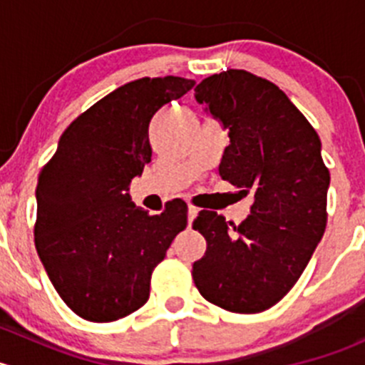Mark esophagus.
I'll use <instances>...</instances> for the list:
<instances>
[{"instance_id": "1", "label": "esophagus", "mask_w": 365, "mask_h": 365, "mask_svg": "<svg viewBox=\"0 0 365 365\" xmlns=\"http://www.w3.org/2000/svg\"><path fill=\"white\" fill-rule=\"evenodd\" d=\"M197 212H200V210H197L196 206H194V205H189V213H187V215H189V226H190V222H192V220L196 219Z\"/></svg>"}]
</instances>
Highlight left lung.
<instances>
[{
	"mask_svg": "<svg viewBox=\"0 0 365 365\" xmlns=\"http://www.w3.org/2000/svg\"><path fill=\"white\" fill-rule=\"evenodd\" d=\"M194 91L230 135L220 178L252 192L254 203L238 226L201 210L192 227L206 252L192 279L226 311H267L295 286L325 233L330 173L322 141L281 88L247 70L213 73Z\"/></svg>",
	"mask_w": 365,
	"mask_h": 365,
	"instance_id": "1",
	"label": "left lung"
}]
</instances>
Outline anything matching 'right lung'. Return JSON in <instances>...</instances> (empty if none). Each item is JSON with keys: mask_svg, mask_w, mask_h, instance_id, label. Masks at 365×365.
I'll list each match as a JSON object with an SVG mask.
<instances>
[{"mask_svg": "<svg viewBox=\"0 0 365 365\" xmlns=\"http://www.w3.org/2000/svg\"><path fill=\"white\" fill-rule=\"evenodd\" d=\"M194 84L175 76L123 84L65 128L40 171L36 252L58 295L83 319L116 322L143 307L152 272L185 230L182 200L150 215L127 190L152 160L153 114Z\"/></svg>", "mask_w": 365, "mask_h": 365, "instance_id": "right-lung-1", "label": "right lung"}]
</instances>
